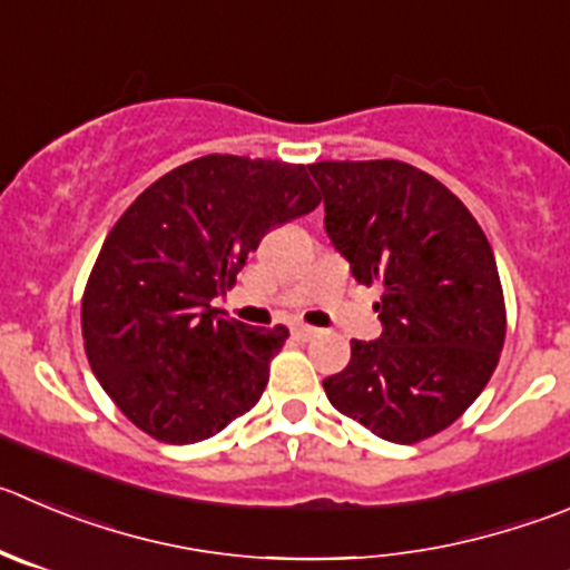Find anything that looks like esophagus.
I'll list each match as a JSON object with an SVG mask.
<instances>
[{
	"instance_id": "esophagus-1",
	"label": "esophagus",
	"mask_w": 570,
	"mask_h": 570,
	"mask_svg": "<svg viewBox=\"0 0 570 570\" xmlns=\"http://www.w3.org/2000/svg\"><path fill=\"white\" fill-rule=\"evenodd\" d=\"M291 333H294L296 338H299V341H311V338H316L318 330H316V327H311V324L296 322V324H291Z\"/></svg>"
}]
</instances>
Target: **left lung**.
Here are the masks:
<instances>
[{"label":"left lung","instance_id":"1","mask_svg":"<svg viewBox=\"0 0 570 570\" xmlns=\"http://www.w3.org/2000/svg\"><path fill=\"white\" fill-rule=\"evenodd\" d=\"M324 229L352 276L381 285V338L352 341L327 400L381 439L414 444L484 392L507 335L501 276L462 200L397 159L307 165Z\"/></svg>","mask_w":570,"mask_h":570}]
</instances>
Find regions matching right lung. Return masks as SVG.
Instances as JSON below:
<instances>
[{
    "mask_svg": "<svg viewBox=\"0 0 570 570\" xmlns=\"http://www.w3.org/2000/svg\"><path fill=\"white\" fill-rule=\"evenodd\" d=\"M316 207L305 165L209 154L165 173L114 224L80 327L91 372L139 431L193 444L257 405L288 330L248 327L209 302L274 226Z\"/></svg>",
    "mask_w": 570,
    "mask_h": 570,
    "instance_id": "right-lung-1",
    "label": "right lung"
}]
</instances>
